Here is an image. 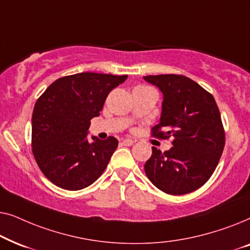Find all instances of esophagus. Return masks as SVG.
<instances>
[{
  "label": "esophagus",
  "mask_w": 250,
  "mask_h": 250,
  "mask_svg": "<svg viewBox=\"0 0 250 250\" xmlns=\"http://www.w3.org/2000/svg\"><path fill=\"white\" fill-rule=\"evenodd\" d=\"M135 143V141L134 140H132V139H125V140H123L122 141V145L123 146H133Z\"/></svg>",
  "instance_id": "34e87169"
}]
</instances>
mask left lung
<instances>
[{"instance_id": "1", "label": "left lung", "mask_w": 250, "mask_h": 250, "mask_svg": "<svg viewBox=\"0 0 250 250\" xmlns=\"http://www.w3.org/2000/svg\"><path fill=\"white\" fill-rule=\"evenodd\" d=\"M143 80L163 93L159 124L153 126L152 134L174 138L165 152L152 146L145 165L146 176L165 193L192 192L209 180L224 149L225 133L215 99L182 75H149Z\"/></svg>"}]
</instances>
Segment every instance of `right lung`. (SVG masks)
Returning <instances> with one entry per match:
<instances>
[{"instance_id":"add662e5","label":"right lung","mask_w":250,"mask_h":250,"mask_svg":"<svg viewBox=\"0 0 250 250\" xmlns=\"http://www.w3.org/2000/svg\"><path fill=\"white\" fill-rule=\"evenodd\" d=\"M127 75L80 73L54 81L36 101L32 146L44 175L57 187L76 191L91 186L107 167L118 140L87 139L90 121L100 116L112 88Z\"/></svg>"}]
</instances>
